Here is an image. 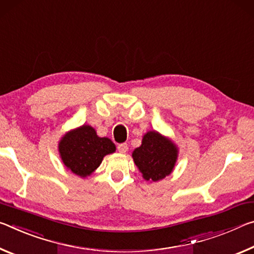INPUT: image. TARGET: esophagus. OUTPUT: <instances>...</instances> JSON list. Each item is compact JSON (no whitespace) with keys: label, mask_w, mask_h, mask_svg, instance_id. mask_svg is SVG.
I'll return each mask as SVG.
<instances>
[{"label":"esophagus","mask_w":254,"mask_h":254,"mask_svg":"<svg viewBox=\"0 0 254 254\" xmlns=\"http://www.w3.org/2000/svg\"><path fill=\"white\" fill-rule=\"evenodd\" d=\"M117 149H118L119 153H126L127 149H128V145L126 143L119 144L118 146H117Z\"/></svg>","instance_id":"34e87169"}]
</instances>
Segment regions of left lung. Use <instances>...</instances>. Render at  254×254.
Instances as JSON below:
<instances>
[{"instance_id": "left-lung-1", "label": "left lung", "mask_w": 254, "mask_h": 254, "mask_svg": "<svg viewBox=\"0 0 254 254\" xmlns=\"http://www.w3.org/2000/svg\"><path fill=\"white\" fill-rule=\"evenodd\" d=\"M178 151L169 139L159 132L148 131L142 145L132 153V159L146 180L157 181L172 172Z\"/></svg>"}]
</instances>
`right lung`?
<instances>
[{
	"label": "right lung",
	"mask_w": 254,
	"mask_h": 254,
	"mask_svg": "<svg viewBox=\"0 0 254 254\" xmlns=\"http://www.w3.org/2000/svg\"><path fill=\"white\" fill-rule=\"evenodd\" d=\"M116 151L107 137H98L91 126H82L62 138L60 153L63 163L80 177L90 176L101 164L103 156Z\"/></svg>",
	"instance_id": "add662e5"
}]
</instances>
